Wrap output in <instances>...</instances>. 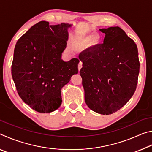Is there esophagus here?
Here are the masks:
<instances>
[{"instance_id": "34e87169", "label": "esophagus", "mask_w": 152, "mask_h": 152, "mask_svg": "<svg viewBox=\"0 0 152 152\" xmlns=\"http://www.w3.org/2000/svg\"><path fill=\"white\" fill-rule=\"evenodd\" d=\"M82 61H80L79 64H78V70L79 71L80 70V69L82 68Z\"/></svg>"}]
</instances>
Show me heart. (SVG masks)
<instances>
[{
  "label": "heart",
  "instance_id": "b5f03b06",
  "mask_svg": "<svg viewBox=\"0 0 152 152\" xmlns=\"http://www.w3.org/2000/svg\"><path fill=\"white\" fill-rule=\"evenodd\" d=\"M100 41H101V37L99 35H94L92 36L91 34H88L83 36L80 39V43L82 45H85L88 44L90 42H91L93 45H97L100 42Z\"/></svg>",
  "mask_w": 152,
  "mask_h": 152
}]
</instances>
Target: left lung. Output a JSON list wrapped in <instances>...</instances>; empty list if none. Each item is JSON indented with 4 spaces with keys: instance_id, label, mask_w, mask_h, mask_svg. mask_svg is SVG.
<instances>
[{
    "instance_id": "obj_1",
    "label": "left lung",
    "mask_w": 152,
    "mask_h": 152,
    "mask_svg": "<svg viewBox=\"0 0 152 152\" xmlns=\"http://www.w3.org/2000/svg\"><path fill=\"white\" fill-rule=\"evenodd\" d=\"M105 33L103 43L79 54L82 61L85 102L101 115H110L132 97L140 73L138 50L134 41L119 27L99 29Z\"/></svg>"
}]
</instances>
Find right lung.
<instances>
[{"label":"right lung","mask_w":152,"mask_h":152,"mask_svg":"<svg viewBox=\"0 0 152 152\" xmlns=\"http://www.w3.org/2000/svg\"><path fill=\"white\" fill-rule=\"evenodd\" d=\"M71 24L50 25L42 20L17 41L11 66L12 77L25 103L42 113L58 109L61 89L78 72V58L61 60Z\"/></svg>","instance_id":"1"}]
</instances>
